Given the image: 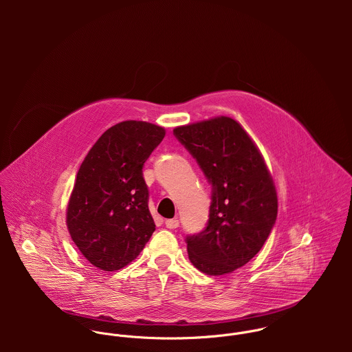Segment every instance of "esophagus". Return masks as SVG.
I'll list each match as a JSON object with an SVG mask.
<instances>
[{
    "mask_svg": "<svg viewBox=\"0 0 352 352\" xmlns=\"http://www.w3.org/2000/svg\"><path fill=\"white\" fill-rule=\"evenodd\" d=\"M165 226L168 229H176V228H179V221L177 219H166Z\"/></svg>",
    "mask_w": 352,
    "mask_h": 352,
    "instance_id": "obj_1",
    "label": "esophagus"
}]
</instances>
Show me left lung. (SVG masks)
Segmentation results:
<instances>
[{"label":"left lung","instance_id":"1","mask_svg":"<svg viewBox=\"0 0 352 352\" xmlns=\"http://www.w3.org/2000/svg\"><path fill=\"white\" fill-rule=\"evenodd\" d=\"M173 134L212 187L207 226L186 239L188 257L207 275L230 274L261 250L275 225L272 176L251 137L232 118L180 126Z\"/></svg>","mask_w":352,"mask_h":352}]
</instances>
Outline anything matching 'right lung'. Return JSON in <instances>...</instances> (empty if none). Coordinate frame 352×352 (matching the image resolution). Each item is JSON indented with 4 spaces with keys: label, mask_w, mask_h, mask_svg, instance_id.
I'll use <instances>...</instances> for the list:
<instances>
[{
    "label": "right lung",
    "mask_w": 352,
    "mask_h": 352,
    "mask_svg": "<svg viewBox=\"0 0 352 352\" xmlns=\"http://www.w3.org/2000/svg\"><path fill=\"white\" fill-rule=\"evenodd\" d=\"M164 127L126 120L108 129L82 161L66 223L84 257L102 271L130 264L155 230L142 168Z\"/></svg>",
    "instance_id": "1"
}]
</instances>
